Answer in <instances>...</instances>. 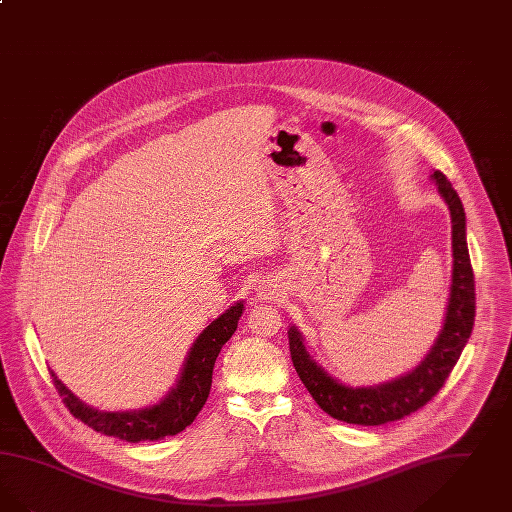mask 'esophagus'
<instances>
[{"mask_svg":"<svg viewBox=\"0 0 512 512\" xmlns=\"http://www.w3.org/2000/svg\"><path fill=\"white\" fill-rule=\"evenodd\" d=\"M272 295H274V289H270L268 286L259 287V297L261 299H272Z\"/></svg>","mask_w":512,"mask_h":512,"instance_id":"esophagus-1","label":"esophagus"}]
</instances>
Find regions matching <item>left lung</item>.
Listing matches in <instances>:
<instances>
[{
    "label": "left lung",
    "instance_id": "obj_1",
    "mask_svg": "<svg viewBox=\"0 0 512 512\" xmlns=\"http://www.w3.org/2000/svg\"><path fill=\"white\" fill-rule=\"evenodd\" d=\"M430 179L436 183L440 196L450 209L453 270L444 326L421 364L406 375H400L375 387H348L333 379L326 369L310 358L305 339L295 326L287 331L289 352L295 371L299 373L314 402L333 419L350 425L373 427L398 421L423 408L444 387L451 369L457 364L471 337L476 297L471 257L467 247L465 209L442 171H434Z\"/></svg>",
    "mask_w": 512,
    "mask_h": 512
}]
</instances>
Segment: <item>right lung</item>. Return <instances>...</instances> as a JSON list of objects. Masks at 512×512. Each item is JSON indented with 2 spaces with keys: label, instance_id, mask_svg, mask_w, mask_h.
Wrapping results in <instances>:
<instances>
[{
  "label": "right lung",
  "instance_id": "1",
  "mask_svg": "<svg viewBox=\"0 0 512 512\" xmlns=\"http://www.w3.org/2000/svg\"><path fill=\"white\" fill-rule=\"evenodd\" d=\"M242 312L244 301L234 303V307L228 308L198 335L184 360L177 385L154 406L135 411H99L83 404L51 369L53 383L70 413L101 434L133 444L144 440H162L165 436L179 434L204 408L211 389L215 360L223 345L238 328Z\"/></svg>",
  "mask_w": 512,
  "mask_h": 512
}]
</instances>
